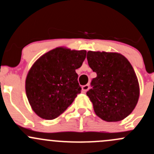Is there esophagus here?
<instances>
[{
    "mask_svg": "<svg viewBox=\"0 0 154 154\" xmlns=\"http://www.w3.org/2000/svg\"><path fill=\"white\" fill-rule=\"evenodd\" d=\"M82 91H83L84 92H85L90 89V86H89V84H86V85L82 86Z\"/></svg>",
    "mask_w": 154,
    "mask_h": 154,
    "instance_id": "1",
    "label": "esophagus"
}]
</instances>
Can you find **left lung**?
<instances>
[{
	"instance_id": "obj_1",
	"label": "left lung",
	"mask_w": 154,
	"mask_h": 154,
	"mask_svg": "<svg viewBox=\"0 0 154 154\" xmlns=\"http://www.w3.org/2000/svg\"><path fill=\"white\" fill-rule=\"evenodd\" d=\"M87 61L97 73L87 92L97 116L106 122L123 120L134 109L140 86L133 67L118 53L88 51Z\"/></svg>"
}]
</instances>
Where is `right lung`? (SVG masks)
Returning a JSON list of instances; mask_svg holds the SVG:
<instances>
[{"label":"right lung","mask_w":154,"mask_h":154,"mask_svg":"<svg viewBox=\"0 0 154 154\" xmlns=\"http://www.w3.org/2000/svg\"><path fill=\"white\" fill-rule=\"evenodd\" d=\"M85 50L59 47L34 62L26 79V92L31 109L41 118L53 120L67 109L82 88L75 70L82 65Z\"/></svg>","instance_id":"right-lung-1"}]
</instances>
